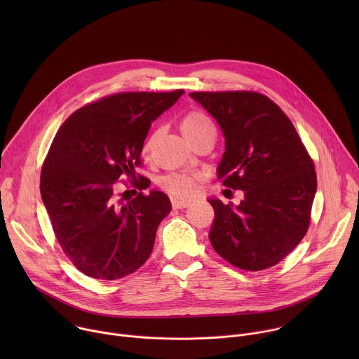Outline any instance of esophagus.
Instances as JSON below:
<instances>
[{
	"label": "esophagus",
	"instance_id": "obj_1",
	"mask_svg": "<svg viewBox=\"0 0 359 359\" xmlns=\"http://www.w3.org/2000/svg\"><path fill=\"white\" fill-rule=\"evenodd\" d=\"M190 200H182V198H173L172 200V206L173 209H184L187 206H190Z\"/></svg>",
	"mask_w": 359,
	"mask_h": 359
}]
</instances>
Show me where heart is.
<instances>
[{
	"mask_svg": "<svg viewBox=\"0 0 359 359\" xmlns=\"http://www.w3.org/2000/svg\"><path fill=\"white\" fill-rule=\"evenodd\" d=\"M180 128L183 135L187 137L189 142H194L198 137L215 132V125L212 122V119L200 111H191L189 114H186L182 121H180ZM162 133V128H156L153 130L144 144H143V153L147 155V153L151 150L153 144L158 140V137ZM200 182V176L198 175H191V173H172L165 176L161 180V186L172 196L175 197H183V198H189L196 193V187L197 183Z\"/></svg>",
	"mask_w": 359,
	"mask_h": 359,
	"instance_id": "1",
	"label": "heart"
}]
</instances>
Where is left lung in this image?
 Listing matches in <instances>:
<instances>
[{"label": "left lung", "instance_id": "1", "mask_svg": "<svg viewBox=\"0 0 359 359\" xmlns=\"http://www.w3.org/2000/svg\"><path fill=\"white\" fill-rule=\"evenodd\" d=\"M190 96L217 121L226 139L217 179L244 191L236 208L209 198L215 209L210 243L241 270L273 267L309 230L317 191L314 162L291 121L266 95L226 90Z\"/></svg>", "mask_w": 359, "mask_h": 359}]
</instances>
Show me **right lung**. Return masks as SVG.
<instances>
[{"mask_svg": "<svg viewBox=\"0 0 359 359\" xmlns=\"http://www.w3.org/2000/svg\"><path fill=\"white\" fill-rule=\"evenodd\" d=\"M183 93H114L74 112L57 132L41 170V197L60 245L85 276L118 280L149 259L172 204L162 191L144 194L150 180L136 169L151 122ZM123 177L137 189L133 199L116 191Z\"/></svg>", "mask_w": 359, "mask_h": 359, "instance_id": "add662e5", "label": "right lung"}]
</instances>
